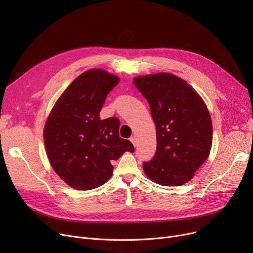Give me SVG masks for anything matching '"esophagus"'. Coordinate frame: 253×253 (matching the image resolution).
Returning <instances> with one entry per match:
<instances>
[{
	"label": "esophagus",
	"instance_id": "esophagus-1",
	"mask_svg": "<svg viewBox=\"0 0 253 253\" xmlns=\"http://www.w3.org/2000/svg\"><path fill=\"white\" fill-rule=\"evenodd\" d=\"M130 141L133 143L134 147H136V143H137V139H136V136H132L130 137Z\"/></svg>",
	"mask_w": 253,
	"mask_h": 253
}]
</instances>
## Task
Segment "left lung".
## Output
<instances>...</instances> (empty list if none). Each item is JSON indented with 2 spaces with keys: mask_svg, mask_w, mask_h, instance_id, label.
Segmentation results:
<instances>
[{
  "mask_svg": "<svg viewBox=\"0 0 253 253\" xmlns=\"http://www.w3.org/2000/svg\"><path fill=\"white\" fill-rule=\"evenodd\" d=\"M150 104L157 130V150L143 162L144 173L167 187L188 182L210 153L212 123L202 98L183 80L171 74L134 79Z\"/></svg>",
  "mask_w": 253,
  "mask_h": 253,
  "instance_id": "obj_1",
  "label": "left lung"
}]
</instances>
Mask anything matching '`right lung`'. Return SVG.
Returning a JSON list of instances; mask_svg holds the SVG:
<instances>
[{"instance_id": "add662e5", "label": "right lung", "mask_w": 253, "mask_h": 253, "mask_svg": "<svg viewBox=\"0 0 253 253\" xmlns=\"http://www.w3.org/2000/svg\"><path fill=\"white\" fill-rule=\"evenodd\" d=\"M120 79L102 70L80 75L53 108L44 129L49 161L72 188L92 190L113 174L111 164L126 151L134 152L129 140L119 136L120 120H100L99 113Z\"/></svg>"}]
</instances>
